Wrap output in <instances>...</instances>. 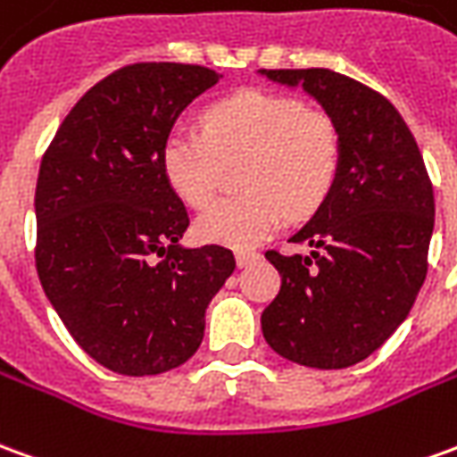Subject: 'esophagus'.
Wrapping results in <instances>:
<instances>
[{"mask_svg":"<svg viewBox=\"0 0 457 457\" xmlns=\"http://www.w3.org/2000/svg\"><path fill=\"white\" fill-rule=\"evenodd\" d=\"M235 260H237V267H247V264H252V262L260 260V252L237 250V252H235Z\"/></svg>","mask_w":457,"mask_h":457,"instance_id":"1","label":"esophagus"}]
</instances>
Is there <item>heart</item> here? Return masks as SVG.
Masks as SVG:
<instances>
[{
  "mask_svg": "<svg viewBox=\"0 0 457 457\" xmlns=\"http://www.w3.org/2000/svg\"><path fill=\"white\" fill-rule=\"evenodd\" d=\"M239 165L242 195L222 197L197 220V235L252 247L289 218L317 210L341 170L337 118L299 98L247 88L205 108L203 133L173 130L162 143V173L190 207L210 205L225 165Z\"/></svg>",
  "mask_w": 457,
  "mask_h": 457,
  "instance_id": "1",
  "label": "heart"
}]
</instances>
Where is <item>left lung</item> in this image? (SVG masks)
I'll return each mask as SVG.
<instances>
[{
	"mask_svg": "<svg viewBox=\"0 0 457 457\" xmlns=\"http://www.w3.org/2000/svg\"><path fill=\"white\" fill-rule=\"evenodd\" d=\"M262 73L302 84L341 130L339 178L314 218L289 237L314 252H264L282 287L262 312V334L289 361L346 369L384 346L426 282L433 183L413 133L386 96L328 69Z\"/></svg>",
	"mask_w": 457,
	"mask_h": 457,
	"instance_id": "8db88e82",
	"label": "left lung"
}]
</instances>
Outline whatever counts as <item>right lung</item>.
I'll use <instances>...</instances> for the list:
<instances>
[{"label": "right lung", "mask_w": 457, "mask_h": 457, "mask_svg": "<svg viewBox=\"0 0 457 457\" xmlns=\"http://www.w3.org/2000/svg\"><path fill=\"white\" fill-rule=\"evenodd\" d=\"M220 79L195 63H129L81 96L41 158V287L108 371L153 376L187 361L210 299L235 272L228 247L178 245L190 218L162 173L175 118Z\"/></svg>", "instance_id": "1"}]
</instances>
